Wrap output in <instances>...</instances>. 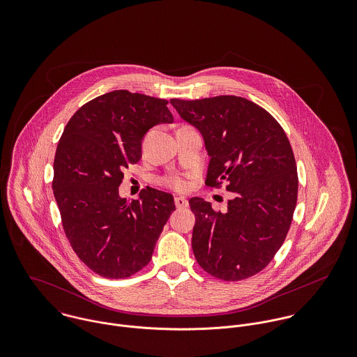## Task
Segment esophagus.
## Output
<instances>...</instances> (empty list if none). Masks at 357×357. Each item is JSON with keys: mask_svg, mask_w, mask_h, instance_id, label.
<instances>
[{"mask_svg": "<svg viewBox=\"0 0 357 357\" xmlns=\"http://www.w3.org/2000/svg\"><path fill=\"white\" fill-rule=\"evenodd\" d=\"M174 204L178 207V208H184V207H188V201L184 198V197H176L174 198Z\"/></svg>", "mask_w": 357, "mask_h": 357, "instance_id": "34e87169", "label": "esophagus"}]
</instances>
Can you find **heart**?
Listing matches in <instances>:
<instances>
[{"mask_svg": "<svg viewBox=\"0 0 357 357\" xmlns=\"http://www.w3.org/2000/svg\"><path fill=\"white\" fill-rule=\"evenodd\" d=\"M166 183H167L170 187L176 188V190H184V188H187V180H185L184 177L173 176V177H169V178L166 180Z\"/></svg>", "mask_w": 357, "mask_h": 357, "instance_id": "obj_1", "label": "heart"}]
</instances>
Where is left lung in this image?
I'll return each instance as SVG.
<instances>
[{
	"instance_id": "1",
	"label": "left lung",
	"mask_w": 357,
	"mask_h": 357,
	"mask_svg": "<svg viewBox=\"0 0 357 357\" xmlns=\"http://www.w3.org/2000/svg\"><path fill=\"white\" fill-rule=\"evenodd\" d=\"M199 130L210 158L206 185L227 183L225 211L191 198L192 250L214 278L235 282L262 271L283 245L297 204L298 177L290 142L278 121L243 98L172 99Z\"/></svg>"
}]
</instances>
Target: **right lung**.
Returning a JSON list of instances; mask_svg holds the SVG:
<instances>
[{"mask_svg":"<svg viewBox=\"0 0 357 357\" xmlns=\"http://www.w3.org/2000/svg\"><path fill=\"white\" fill-rule=\"evenodd\" d=\"M167 102L114 91L84 104L68 121L53 162V195L73 250L93 272L122 279L139 272L176 210L173 195L147 187L119 197L123 170L142 158L146 133L172 123Z\"/></svg>","mask_w":357,"mask_h":357,"instance_id":"1","label":"right lung"}]
</instances>
